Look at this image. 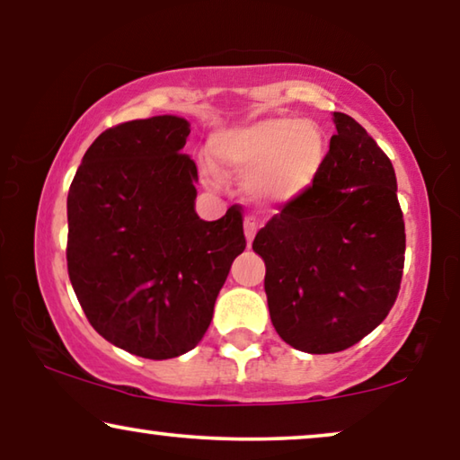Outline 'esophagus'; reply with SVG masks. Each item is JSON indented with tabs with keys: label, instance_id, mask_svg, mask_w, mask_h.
<instances>
[{
	"label": "esophagus",
	"instance_id": "obj_1",
	"mask_svg": "<svg viewBox=\"0 0 460 460\" xmlns=\"http://www.w3.org/2000/svg\"><path fill=\"white\" fill-rule=\"evenodd\" d=\"M255 232H257V224H255V219H251V217L244 219V236H247V244L253 243Z\"/></svg>",
	"mask_w": 460,
	"mask_h": 460
}]
</instances>
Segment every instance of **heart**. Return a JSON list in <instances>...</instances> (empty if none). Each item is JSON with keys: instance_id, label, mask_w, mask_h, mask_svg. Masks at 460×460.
<instances>
[{"instance_id": "b5f03b06", "label": "heart", "mask_w": 460, "mask_h": 460, "mask_svg": "<svg viewBox=\"0 0 460 460\" xmlns=\"http://www.w3.org/2000/svg\"><path fill=\"white\" fill-rule=\"evenodd\" d=\"M209 155L219 173L247 178L244 188L251 200L266 209H280L316 184L329 140L316 123L272 115L213 134Z\"/></svg>"}]
</instances>
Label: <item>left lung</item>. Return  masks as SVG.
Masks as SVG:
<instances>
[{"label":"left lung","mask_w":460,"mask_h":460,"mask_svg":"<svg viewBox=\"0 0 460 460\" xmlns=\"http://www.w3.org/2000/svg\"><path fill=\"white\" fill-rule=\"evenodd\" d=\"M337 134L316 184L257 232L270 318L282 341L335 354L375 331L404 270L395 172L360 123L332 115Z\"/></svg>","instance_id":"obj_1"}]
</instances>
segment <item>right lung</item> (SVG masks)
<instances>
[{
  "label": "right lung",
  "mask_w": 460,
  "mask_h": 460,
  "mask_svg": "<svg viewBox=\"0 0 460 460\" xmlns=\"http://www.w3.org/2000/svg\"><path fill=\"white\" fill-rule=\"evenodd\" d=\"M188 134L190 123L173 115L115 125L87 148L68 188L75 295L106 341L148 360L197 348L247 247L241 207L216 222L194 211Z\"/></svg>",
  "instance_id": "1"
}]
</instances>
